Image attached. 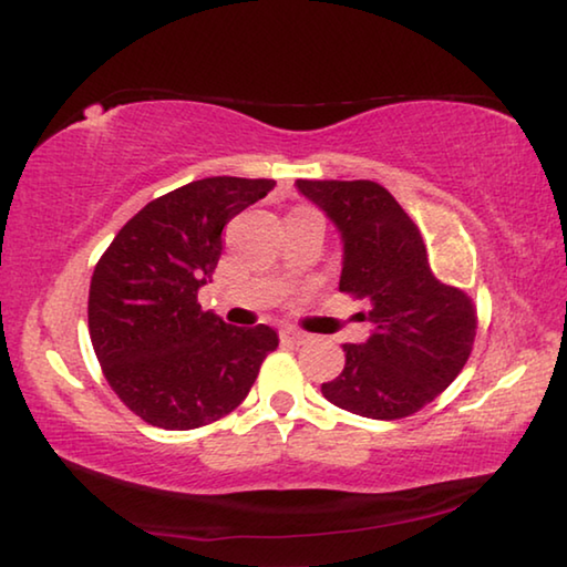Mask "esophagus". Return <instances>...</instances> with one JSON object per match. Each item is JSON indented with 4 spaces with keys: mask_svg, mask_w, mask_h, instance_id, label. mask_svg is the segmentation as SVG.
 Masks as SVG:
<instances>
[{
    "mask_svg": "<svg viewBox=\"0 0 567 567\" xmlns=\"http://www.w3.org/2000/svg\"><path fill=\"white\" fill-rule=\"evenodd\" d=\"M280 338H282V343H292V346H302V343H308V340H310L308 332H302L298 328H282Z\"/></svg>",
    "mask_w": 567,
    "mask_h": 567,
    "instance_id": "1",
    "label": "esophagus"
}]
</instances>
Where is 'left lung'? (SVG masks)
Segmentation results:
<instances>
[{"instance_id":"1","label":"left lung","mask_w":567,"mask_h":567,"mask_svg":"<svg viewBox=\"0 0 567 567\" xmlns=\"http://www.w3.org/2000/svg\"><path fill=\"white\" fill-rule=\"evenodd\" d=\"M298 188L343 237L340 292L373 305L371 338L343 346V373L322 383V396L365 419L411 416L470 361L477 308L460 287L436 280L424 237L389 188L368 178H298Z\"/></svg>"}]
</instances>
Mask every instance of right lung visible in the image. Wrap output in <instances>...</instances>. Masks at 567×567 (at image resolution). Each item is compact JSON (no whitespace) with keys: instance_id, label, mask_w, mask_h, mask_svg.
<instances>
[{"instance_id":"right-lung-1","label":"right lung","mask_w":567,"mask_h":567,"mask_svg":"<svg viewBox=\"0 0 567 567\" xmlns=\"http://www.w3.org/2000/svg\"><path fill=\"white\" fill-rule=\"evenodd\" d=\"M272 186L239 176L178 186L125 221L97 259L90 340L115 396L146 424L188 431L227 416L280 343L272 328L227 326L196 300L224 227Z\"/></svg>"}]
</instances>
